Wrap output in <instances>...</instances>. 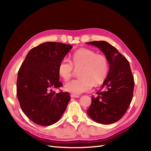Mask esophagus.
Instances as JSON below:
<instances>
[{
  "label": "esophagus",
  "mask_w": 151,
  "mask_h": 151,
  "mask_svg": "<svg viewBox=\"0 0 151 151\" xmlns=\"http://www.w3.org/2000/svg\"><path fill=\"white\" fill-rule=\"evenodd\" d=\"M70 96L71 98H79L80 96L78 95H76V94H71Z\"/></svg>",
  "instance_id": "34e87169"
}]
</instances>
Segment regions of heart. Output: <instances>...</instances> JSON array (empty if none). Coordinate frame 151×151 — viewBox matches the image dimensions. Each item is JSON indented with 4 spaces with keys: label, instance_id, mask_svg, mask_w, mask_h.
Here are the masks:
<instances>
[{
    "label": "heart",
    "instance_id": "1",
    "mask_svg": "<svg viewBox=\"0 0 151 151\" xmlns=\"http://www.w3.org/2000/svg\"><path fill=\"white\" fill-rule=\"evenodd\" d=\"M73 66L76 69L80 68V78L66 83L64 88L66 91L75 94L90 91L93 84L96 86L101 84L109 69L107 58L88 48L78 50L72 55L71 62L66 58L61 60L58 66L59 75L65 81H68L71 76Z\"/></svg>",
    "mask_w": 151,
    "mask_h": 151
}]
</instances>
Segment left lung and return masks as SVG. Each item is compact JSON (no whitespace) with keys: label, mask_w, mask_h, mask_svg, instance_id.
<instances>
[{"label":"left lung","mask_w":151,"mask_h":151,"mask_svg":"<svg viewBox=\"0 0 151 151\" xmlns=\"http://www.w3.org/2000/svg\"><path fill=\"white\" fill-rule=\"evenodd\" d=\"M98 47L107 58L109 69L106 78L86 111L94 121L109 124L119 121L129 108L134 81L129 63L114 47L105 41L86 43Z\"/></svg>","instance_id":"obj_1"}]
</instances>
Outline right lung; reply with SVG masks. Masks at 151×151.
Returning a JSON list of instances; mask_svg holds the SVG:
<instances>
[{"instance_id":"add662e5","label":"right lung","mask_w":151,"mask_h":151,"mask_svg":"<svg viewBox=\"0 0 151 151\" xmlns=\"http://www.w3.org/2000/svg\"><path fill=\"white\" fill-rule=\"evenodd\" d=\"M72 46L45 42L30 50L18 72L17 95L22 110L35 124L47 126L57 122L67 107L68 92L56 93L62 86L58 66Z\"/></svg>"}]
</instances>
